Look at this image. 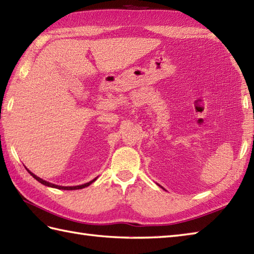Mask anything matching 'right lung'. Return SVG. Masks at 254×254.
I'll return each instance as SVG.
<instances>
[{"label":"right lung","instance_id":"right-lung-1","mask_svg":"<svg viewBox=\"0 0 254 254\" xmlns=\"http://www.w3.org/2000/svg\"><path fill=\"white\" fill-rule=\"evenodd\" d=\"M28 171V170H27ZM28 173L31 174V175L35 178V180L36 181H38L39 183L41 184H43V185H45V186H48V187H53V188H57V190H81V188H84V187H88L89 185H91V184L97 180V178H94V180H92L91 182H89V183H86V184H83V185H79V186H58V185H55V184H52V183H49V182H46V181H44V180H42V178H39V177H37L36 175H35V174H33L32 172H29L28 171Z\"/></svg>","mask_w":254,"mask_h":254}]
</instances>
